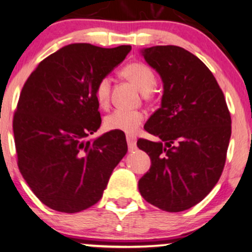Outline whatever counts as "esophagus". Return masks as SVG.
<instances>
[{"instance_id": "obj_1", "label": "esophagus", "mask_w": 252, "mask_h": 252, "mask_svg": "<svg viewBox=\"0 0 252 252\" xmlns=\"http://www.w3.org/2000/svg\"><path fill=\"white\" fill-rule=\"evenodd\" d=\"M136 142L137 139L135 136H131V135L126 136V143H128V148L130 152L133 151V150H136Z\"/></svg>"}]
</instances>
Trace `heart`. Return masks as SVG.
I'll return each instance as SVG.
<instances>
[{
    "label": "heart",
    "instance_id": "obj_1",
    "mask_svg": "<svg viewBox=\"0 0 252 252\" xmlns=\"http://www.w3.org/2000/svg\"><path fill=\"white\" fill-rule=\"evenodd\" d=\"M122 74L144 94L150 93L156 85L155 73L145 63H128L122 69ZM110 87L111 79L109 76H103L97 82L96 88H95V98L100 107L106 108L109 104ZM143 121H144V114L142 111L115 109L111 111L109 115L104 117L103 123L108 130H117V131L132 133L137 131Z\"/></svg>",
    "mask_w": 252,
    "mask_h": 252
}]
</instances>
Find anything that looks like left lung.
<instances>
[{
    "label": "left lung",
    "instance_id": "left-lung-1",
    "mask_svg": "<svg viewBox=\"0 0 252 252\" xmlns=\"http://www.w3.org/2000/svg\"><path fill=\"white\" fill-rule=\"evenodd\" d=\"M139 52L160 75L164 91L160 108L144 126L158 141L137 142L151 159L138 189L159 209L183 212L202 201L221 177L230 114L218 81L197 57L174 45Z\"/></svg>",
    "mask_w": 252,
    "mask_h": 252
}]
</instances>
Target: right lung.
<instances>
[{
  "mask_svg": "<svg viewBox=\"0 0 252 252\" xmlns=\"http://www.w3.org/2000/svg\"><path fill=\"white\" fill-rule=\"evenodd\" d=\"M130 50L69 44L40 62L23 86L12 122L18 168L51 209L78 213L95 205L128 151L122 133L86 138L101 126L97 82Z\"/></svg>",
  "mask_w": 252,
  "mask_h": 252,
  "instance_id": "1",
  "label": "right lung"
}]
</instances>
